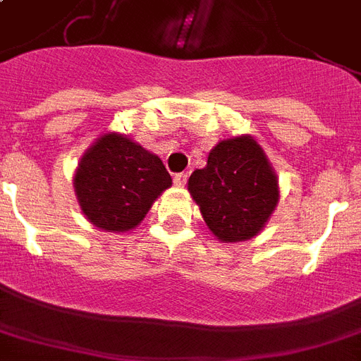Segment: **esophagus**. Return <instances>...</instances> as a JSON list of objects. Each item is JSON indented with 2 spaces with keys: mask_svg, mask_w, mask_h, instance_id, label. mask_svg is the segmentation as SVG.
Instances as JSON below:
<instances>
[{
  "mask_svg": "<svg viewBox=\"0 0 361 361\" xmlns=\"http://www.w3.org/2000/svg\"><path fill=\"white\" fill-rule=\"evenodd\" d=\"M174 183H176V185H185V183H187L185 172H178V174H174Z\"/></svg>",
  "mask_w": 361,
  "mask_h": 361,
  "instance_id": "1",
  "label": "esophagus"
}]
</instances>
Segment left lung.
Returning a JSON list of instances; mask_svg holds the SVG:
<instances>
[{
  "mask_svg": "<svg viewBox=\"0 0 361 361\" xmlns=\"http://www.w3.org/2000/svg\"><path fill=\"white\" fill-rule=\"evenodd\" d=\"M189 191L221 241L257 236L279 200L274 169L251 136L219 142L208 164L191 174Z\"/></svg>",
  "mask_w": 361,
  "mask_h": 361,
  "instance_id": "1",
  "label": "left lung"
}]
</instances>
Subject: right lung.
<instances>
[{"label":"right lung","mask_w":361,"mask_h":361,"mask_svg":"<svg viewBox=\"0 0 361 361\" xmlns=\"http://www.w3.org/2000/svg\"><path fill=\"white\" fill-rule=\"evenodd\" d=\"M172 185L163 161L121 135H104L82 157L75 191L82 212L103 231L135 228Z\"/></svg>","instance_id":"right-lung-1"}]
</instances>
